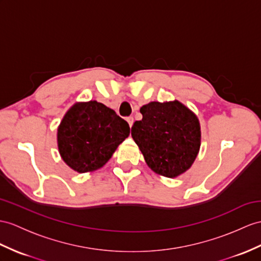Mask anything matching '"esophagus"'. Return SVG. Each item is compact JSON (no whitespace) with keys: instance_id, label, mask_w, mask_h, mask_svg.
Masks as SVG:
<instances>
[{"instance_id":"esophagus-1","label":"esophagus","mask_w":261,"mask_h":261,"mask_svg":"<svg viewBox=\"0 0 261 261\" xmlns=\"http://www.w3.org/2000/svg\"><path fill=\"white\" fill-rule=\"evenodd\" d=\"M126 120H127V123H128L129 127H132V126H133V124H134V118H133L132 116H130V117H127V118H126Z\"/></svg>"}]
</instances>
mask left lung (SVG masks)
Segmentation results:
<instances>
[{
  "instance_id": "left-lung-1",
  "label": "left lung",
  "mask_w": 261,
  "mask_h": 261,
  "mask_svg": "<svg viewBox=\"0 0 261 261\" xmlns=\"http://www.w3.org/2000/svg\"><path fill=\"white\" fill-rule=\"evenodd\" d=\"M142 120L132 127V137L147 166L168 178L187 171L199 152L201 132L196 114L179 100L150 101L141 107Z\"/></svg>"
}]
</instances>
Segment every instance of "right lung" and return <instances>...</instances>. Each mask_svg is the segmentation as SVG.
Masks as SVG:
<instances>
[{"mask_svg":"<svg viewBox=\"0 0 261 261\" xmlns=\"http://www.w3.org/2000/svg\"><path fill=\"white\" fill-rule=\"evenodd\" d=\"M128 136V124L115 111L96 100L77 101L57 127V147L69 168L92 173L103 167Z\"/></svg>","mask_w":261,"mask_h":261,"instance_id":"1","label":"right lung"}]
</instances>
